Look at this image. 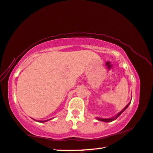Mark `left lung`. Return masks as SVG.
<instances>
[{"label":"left lung","instance_id":"1","mask_svg":"<svg viewBox=\"0 0 153 153\" xmlns=\"http://www.w3.org/2000/svg\"><path fill=\"white\" fill-rule=\"evenodd\" d=\"M130 103H131V101L130 102L127 104V105L125 106V107L122 110H121L120 112H118L117 114H116L115 116H113V117H111V118H99V117H97V118H96L98 120H99V121H103V122H105V123H109V122H111V121H113V120H116V118H117L118 116H119L121 114H122L123 112H124V111L126 110V109H127V108H128V106H129V105H130Z\"/></svg>","mask_w":153,"mask_h":153}]
</instances>
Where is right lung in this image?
I'll use <instances>...</instances> for the list:
<instances>
[{"instance_id": "add662e5", "label": "right lung", "mask_w": 153, "mask_h": 153, "mask_svg": "<svg viewBox=\"0 0 153 153\" xmlns=\"http://www.w3.org/2000/svg\"><path fill=\"white\" fill-rule=\"evenodd\" d=\"M48 120H37L38 122H39V123H44V122H46V121H48Z\"/></svg>"}]
</instances>
